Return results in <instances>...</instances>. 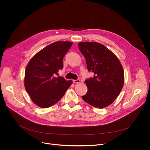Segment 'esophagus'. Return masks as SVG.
Returning <instances> with one entry per match:
<instances>
[{"label":"esophagus","mask_w":150,"mask_h":150,"mask_svg":"<svg viewBox=\"0 0 150 150\" xmlns=\"http://www.w3.org/2000/svg\"><path fill=\"white\" fill-rule=\"evenodd\" d=\"M73 82L74 83H80V79H76V80H74Z\"/></svg>","instance_id":"1"}]
</instances>
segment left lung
Here are the masks:
<instances>
[{"instance_id": "left-lung-1", "label": "left lung", "mask_w": 150, "mask_h": 150, "mask_svg": "<svg viewBox=\"0 0 150 150\" xmlns=\"http://www.w3.org/2000/svg\"><path fill=\"white\" fill-rule=\"evenodd\" d=\"M78 47L86 59L92 78L85 80L88 92L82 98L91 106L102 109L111 105L119 96L124 84V72L120 62L108 48L98 42H82Z\"/></svg>"}]
</instances>
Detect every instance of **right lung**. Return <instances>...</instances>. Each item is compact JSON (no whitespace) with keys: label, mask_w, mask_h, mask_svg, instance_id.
Instances as JSON below:
<instances>
[{"label":"right lung","mask_w":150,"mask_h":150,"mask_svg":"<svg viewBox=\"0 0 150 150\" xmlns=\"http://www.w3.org/2000/svg\"><path fill=\"white\" fill-rule=\"evenodd\" d=\"M72 45L67 41L53 42L31 59L25 72L24 85L31 100L38 106L49 108L64 96L72 81L58 75L62 59Z\"/></svg>","instance_id":"right-lung-1"}]
</instances>
